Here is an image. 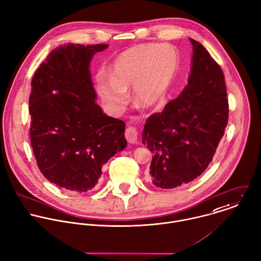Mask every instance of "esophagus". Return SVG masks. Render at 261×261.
Here are the masks:
<instances>
[{"instance_id":"34e87169","label":"esophagus","mask_w":261,"mask_h":261,"mask_svg":"<svg viewBox=\"0 0 261 261\" xmlns=\"http://www.w3.org/2000/svg\"><path fill=\"white\" fill-rule=\"evenodd\" d=\"M125 136H126V139L129 143H137V139H138V131L135 127H128L126 129V132H125Z\"/></svg>"}]
</instances>
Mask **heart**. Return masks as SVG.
<instances>
[{
    "mask_svg": "<svg viewBox=\"0 0 261 261\" xmlns=\"http://www.w3.org/2000/svg\"><path fill=\"white\" fill-rule=\"evenodd\" d=\"M178 66L179 55L172 45L146 43L133 46L115 61L113 80L100 85V94L112 109L121 111L129 100L127 90L133 87L138 103L153 106L167 93Z\"/></svg>",
    "mask_w": 261,
    "mask_h": 261,
    "instance_id": "b5f03b06",
    "label": "heart"
}]
</instances>
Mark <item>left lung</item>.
<instances>
[{
	"instance_id": "8db88e82",
	"label": "left lung",
	"mask_w": 261,
	"mask_h": 261,
	"mask_svg": "<svg viewBox=\"0 0 261 261\" xmlns=\"http://www.w3.org/2000/svg\"><path fill=\"white\" fill-rule=\"evenodd\" d=\"M193 44L191 73L181 94L151 115L143 129L142 143L154 154L149 175L164 189L187 184L212 163L229 119L224 73L207 49Z\"/></svg>"
}]
</instances>
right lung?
<instances>
[{"instance_id":"1","label":"right lung","mask_w":261,"mask_h":261,"mask_svg":"<svg viewBox=\"0 0 261 261\" xmlns=\"http://www.w3.org/2000/svg\"><path fill=\"white\" fill-rule=\"evenodd\" d=\"M108 46L60 45L31 80L29 137L36 164L49 182L69 191L91 190L101 167L127 145L125 123L95 103L89 65Z\"/></svg>"}]
</instances>
